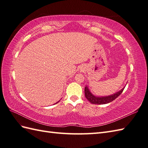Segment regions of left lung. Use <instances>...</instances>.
<instances>
[{
    "label": "left lung",
    "mask_w": 148,
    "mask_h": 148,
    "mask_svg": "<svg viewBox=\"0 0 148 148\" xmlns=\"http://www.w3.org/2000/svg\"><path fill=\"white\" fill-rule=\"evenodd\" d=\"M123 90L124 88H123L121 90L119 91V92L114 93L113 95H111L98 97L93 95V94L90 92L87 86H85V88H84V94H85V97L88 99V100L92 103H94V104H105V103H108L115 100L119 95H121V93L123 92Z\"/></svg>",
    "instance_id": "obj_1"
}]
</instances>
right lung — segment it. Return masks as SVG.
Wrapping results in <instances>:
<instances>
[{
    "mask_svg": "<svg viewBox=\"0 0 148 148\" xmlns=\"http://www.w3.org/2000/svg\"><path fill=\"white\" fill-rule=\"evenodd\" d=\"M58 102H59V101H58ZM58 102H56V103H58Z\"/></svg>",
    "mask_w": 148,
    "mask_h": 148,
    "instance_id": "1",
    "label": "right lung"
}]
</instances>
